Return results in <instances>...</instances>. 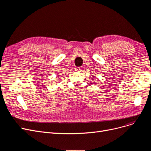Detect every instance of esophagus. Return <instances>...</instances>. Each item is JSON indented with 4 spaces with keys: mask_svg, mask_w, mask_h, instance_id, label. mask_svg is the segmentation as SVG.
Wrapping results in <instances>:
<instances>
[{
    "mask_svg": "<svg viewBox=\"0 0 151 151\" xmlns=\"http://www.w3.org/2000/svg\"><path fill=\"white\" fill-rule=\"evenodd\" d=\"M76 70L78 71H81L82 70V68L81 67H78L76 68Z\"/></svg>",
    "mask_w": 151,
    "mask_h": 151,
    "instance_id": "esophagus-1",
    "label": "esophagus"
}]
</instances>
